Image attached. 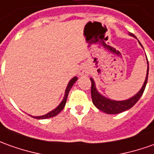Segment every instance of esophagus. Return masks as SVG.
Masks as SVG:
<instances>
[{
    "label": "esophagus",
    "mask_w": 154,
    "mask_h": 154,
    "mask_svg": "<svg viewBox=\"0 0 154 154\" xmlns=\"http://www.w3.org/2000/svg\"><path fill=\"white\" fill-rule=\"evenodd\" d=\"M88 70L86 68H82L81 70H80V72H79V74L81 75V76H84V75H88Z\"/></svg>",
    "instance_id": "34e87169"
}]
</instances>
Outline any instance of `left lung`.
<instances>
[{
    "mask_svg": "<svg viewBox=\"0 0 154 154\" xmlns=\"http://www.w3.org/2000/svg\"><path fill=\"white\" fill-rule=\"evenodd\" d=\"M129 34L131 36L135 37L133 33H130ZM148 70H149V66H148V60H147V77H146L143 88H141V90L139 91L137 94L135 95L134 97L127 99V100H124V101H115V100H110V99H108L103 97L100 94H99V92L96 89L94 81L93 80V78H90L91 83H92L91 84V97H92V100H93L94 104L101 111L106 113V114H111V115L119 114V113L125 111L131 107H133L135 103L140 99L141 96L143 95V92L145 90V88H146L147 82V77H148Z\"/></svg>",
    "mask_w": 154,
    "mask_h": 154,
    "instance_id": "left-lung-1",
    "label": "left lung"
}]
</instances>
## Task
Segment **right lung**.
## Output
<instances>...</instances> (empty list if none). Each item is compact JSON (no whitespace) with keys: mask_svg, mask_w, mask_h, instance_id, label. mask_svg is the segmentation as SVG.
<instances>
[{"mask_svg":"<svg viewBox=\"0 0 154 154\" xmlns=\"http://www.w3.org/2000/svg\"><path fill=\"white\" fill-rule=\"evenodd\" d=\"M77 80V77H73L72 79L71 80V81L69 82L68 85H67V88H66V94H65V96H64V99L63 100L61 101V103H60L59 106L57 108H55L54 110H52L51 111L50 113H48L46 115H45V116H34L33 118H35V119H38V120H43V119H47V118H51V117H54L55 116H57L58 114H59L62 109H64L65 107V105H66V99H67V96H68V94H69V91L70 89L72 88V87L73 86V84L75 83V82Z\"/></svg>","mask_w":154,"mask_h":154,"instance_id":"1","label":"right lung"}]
</instances>
